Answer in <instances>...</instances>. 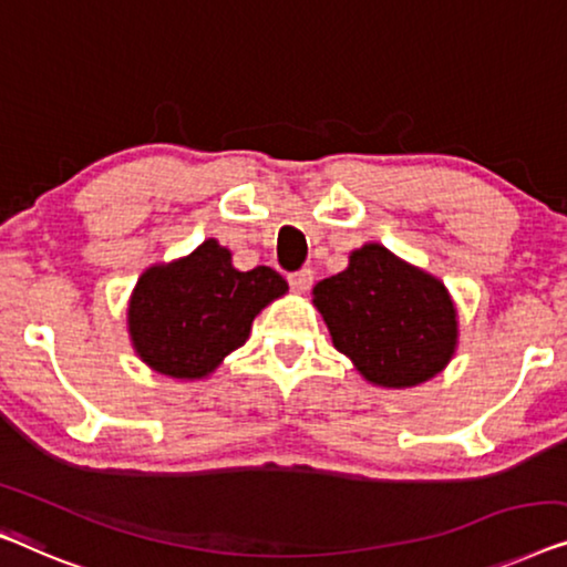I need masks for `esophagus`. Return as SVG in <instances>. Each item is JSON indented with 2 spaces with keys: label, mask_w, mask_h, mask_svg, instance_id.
<instances>
[{
  "label": "esophagus",
  "mask_w": 567,
  "mask_h": 567,
  "mask_svg": "<svg viewBox=\"0 0 567 567\" xmlns=\"http://www.w3.org/2000/svg\"><path fill=\"white\" fill-rule=\"evenodd\" d=\"M289 284H291V289H293V291H299V293L309 291V286L315 284V270H311V268H301V270H297V274H291V276H289Z\"/></svg>",
  "instance_id": "1"
}]
</instances>
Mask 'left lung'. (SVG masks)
<instances>
[{"instance_id":"8db88e82","label":"left lung","mask_w":567,"mask_h":567,"mask_svg":"<svg viewBox=\"0 0 567 567\" xmlns=\"http://www.w3.org/2000/svg\"><path fill=\"white\" fill-rule=\"evenodd\" d=\"M311 293L334 348L371 383L409 389L453 358L457 319L445 286L381 245H363Z\"/></svg>"}]
</instances>
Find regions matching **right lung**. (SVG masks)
<instances>
[{"mask_svg": "<svg viewBox=\"0 0 567 567\" xmlns=\"http://www.w3.org/2000/svg\"><path fill=\"white\" fill-rule=\"evenodd\" d=\"M286 291L289 284L274 268L237 270L229 250L207 240L192 256L145 270L130 299V334L153 371L204 379L248 340L258 311Z\"/></svg>", "mask_w": 567, "mask_h": 567, "instance_id": "add662e5", "label": "right lung"}]
</instances>
